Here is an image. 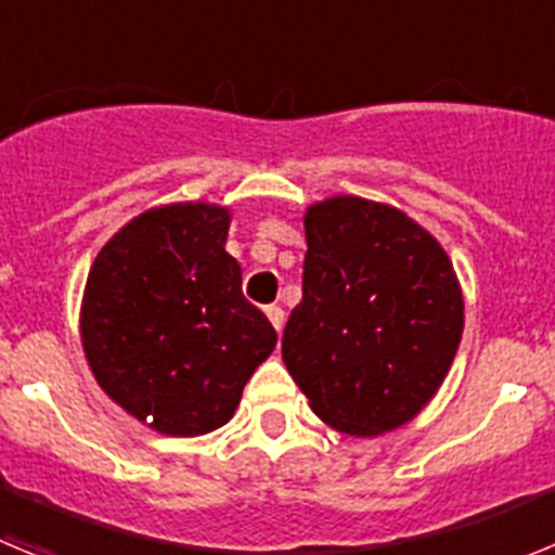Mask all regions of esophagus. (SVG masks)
I'll return each instance as SVG.
<instances>
[{
  "mask_svg": "<svg viewBox=\"0 0 555 555\" xmlns=\"http://www.w3.org/2000/svg\"><path fill=\"white\" fill-rule=\"evenodd\" d=\"M267 317H269V322H272V325H274V331L281 333L283 331V322H286V313H283V308L281 306H269L267 308Z\"/></svg>",
  "mask_w": 555,
  "mask_h": 555,
  "instance_id": "esophagus-1",
  "label": "esophagus"
}]
</instances>
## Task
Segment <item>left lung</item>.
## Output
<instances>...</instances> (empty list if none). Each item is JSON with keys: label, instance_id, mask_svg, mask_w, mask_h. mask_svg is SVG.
<instances>
[{"label": "left lung", "instance_id": "left-lung-1", "mask_svg": "<svg viewBox=\"0 0 555 555\" xmlns=\"http://www.w3.org/2000/svg\"><path fill=\"white\" fill-rule=\"evenodd\" d=\"M306 242L286 370L331 428L389 434L430 403L459 350L453 261L403 210L352 194L306 210Z\"/></svg>", "mask_w": 555, "mask_h": 555}]
</instances>
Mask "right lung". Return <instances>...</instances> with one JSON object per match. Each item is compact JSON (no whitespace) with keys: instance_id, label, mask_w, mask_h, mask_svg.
<instances>
[{"instance_id":"add662e5","label":"right lung","mask_w":555,"mask_h":555,"mask_svg":"<svg viewBox=\"0 0 555 555\" xmlns=\"http://www.w3.org/2000/svg\"><path fill=\"white\" fill-rule=\"evenodd\" d=\"M230 210L150 208L100 249L88 272L80 338L113 403L166 436L222 428L278 333L242 294L228 255Z\"/></svg>"}]
</instances>
